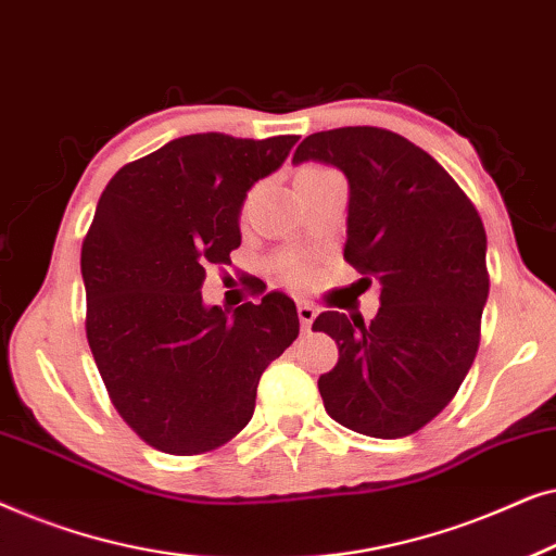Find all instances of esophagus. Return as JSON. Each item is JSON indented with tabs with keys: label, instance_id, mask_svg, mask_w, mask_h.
Instances as JSON below:
<instances>
[{
	"label": "esophagus",
	"instance_id": "34e87169",
	"mask_svg": "<svg viewBox=\"0 0 556 556\" xmlns=\"http://www.w3.org/2000/svg\"><path fill=\"white\" fill-rule=\"evenodd\" d=\"M299 318H301L303 329H311V324H314V318H316V308L311 306L308 301H299Z\"/></svg>",
	"mask_w": 556,
	"mask_h": 556
}]
</instances>
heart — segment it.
<instances>
[{"label": "heart", "mask_w": 556, "mask_h": 556, "mask_svg": "<svg viewBox=\"0 0 556 556\" xmlns=\"http://www.w3.org/2000/svg\"><path fill=\"white\" fill-rule=\"evenodd\" d=\"M303 172H318V169L316 166H308V169H303ZM280 273H283V276L291 280L293 286H303L308 280V265L301 261H286L283 265H280Z\"/></svg>", "instance_id": "b5f03b06"}]
</instances>
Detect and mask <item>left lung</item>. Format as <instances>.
I'll return each mask as SVG.
<instances>
[{"mask_svg": "<svg viewBox=\"0 0 556 556\" xmlns=\"http://www.w3.org/2000/svg\"><path fill=\"white\" fill-rule=\"evenodd\" d=\"M344 172V257L371 286V324L324 311L337 367L318 377L324 407L369 438L413 435L455 397L476 359L489 299L485 230L455 179L405 136L375 126L311 134L293 162Z\"/></svg>", "mask_w": 556, "mask_h": 556, "instance_id": "obj_1", "label": "left lung"}]
</instances>
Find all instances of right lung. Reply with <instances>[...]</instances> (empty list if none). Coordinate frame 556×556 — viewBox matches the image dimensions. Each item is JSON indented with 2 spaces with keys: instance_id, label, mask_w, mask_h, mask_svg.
<instances>
[{
  "instance_id": "add662e5",
  "label": "right lung",
  "mask_w": 556,
  "mask_h": 556,
  "mask_svg": "<svg viewBox=\"0 0 556 556\" xmlns=\"http://www.w3.org/2000/svg\"><path fill=\"white\" fill-rule=\"evenodd\" d=\"M299 136L192 134L116 172L83 240L86 333L113 407L172 455L225 445L255 409L257 382L299 337L295 303L270 291L207 306L210 265L240 248V210Z\"/></svg>"
}]
</instances>
